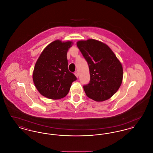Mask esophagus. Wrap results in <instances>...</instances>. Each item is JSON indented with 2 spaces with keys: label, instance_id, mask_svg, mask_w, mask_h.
Listing matches in <instances>:
<instances>
[{
  "label": "esophagus",
  "instance_id": "esophagus-1",
  "mask_svg": "<svg viewBox=\"0 0 153 153\" xmlns=\"http://www.w3.org/2000/svg\"><path fill=\"white\" fill-rule=\"evenodd\" d=\"M74 75L76 76L77 78L79 77V73H78L77 72H74Z\"/></svg>",
  "mask_w": 153,
  "mask_h": 153
}]
</instances>
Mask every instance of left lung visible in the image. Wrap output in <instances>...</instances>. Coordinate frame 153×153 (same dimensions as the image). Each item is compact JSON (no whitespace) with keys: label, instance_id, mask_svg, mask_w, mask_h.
Returning <instances> with one entry per match:
<instances>
[{"label":"left lung","instance_id":"1","mask_svg":"<svg viewBox=\"0 0 153 153\" xmlns=\"http://www.w3.org/2000/svg\"><path fill=\"white\" fill-rule=\"evenodd\" d=\"M77 46L89 66L91 80L84 86L88 97L96 102L109 99L120 87L123 70L120 61L109 46L101 41L88 39Z\"/></svg>","mask_w":153,"mask_h":153}]
</instances>
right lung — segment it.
Here are the masks:
<instances>
[{"label":"right lung","mask_w":153,"mask_h":153,"mask_svg":"<svg viewBox=\"0 0 153 153\" xmlns=\"http://www.w3.org/2000/svg\"><path fill=\"white\" fill-rule=\"evenodd\" d=\"M73 43L57 39L49 44L36 61L33 80L40 94L57 100L65 97L76 77L68 70L67 53Z\"/></svg>","instance_id":"1"}]
</instances>
